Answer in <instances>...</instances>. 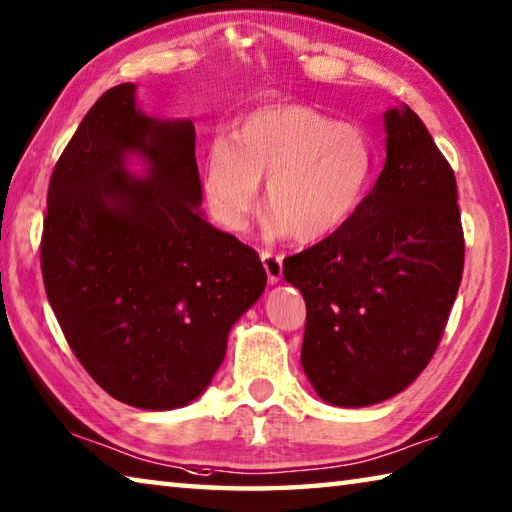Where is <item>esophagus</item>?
I'll return each instance as SVG.
<instances>
[{"instance_id": "1", "label": "esophagus", "mask_w": 512, "mask_h": 512, "mask_svg": "<svg viewBox=\"0 0 512 512\" xmlns=\"http://www.w3.org/2000/svg\"><path fill=\"white\" fill-rule=\"evenodd\" d=\"M262 264L266 268V275H268V282L277 284L282 280L284 275V257L271 253V250H262Z\"/></svg>"}]
</instances>
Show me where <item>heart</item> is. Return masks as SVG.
Masks as SVG:
<instances>
[{"instance_id":"1","label":"heart","mask_w":512,"mask_h":512,"mask_svg":"<svg viewBox=\"0 0 512 512\" xmlns=\"http://www.w3.org/2000/svg\"><path fill=\"white\" fill-rule=\"evenodd\" d=\"M374 167V145L360 127L311 107L271 105L241 118L232 141L215 138L201 174L212 217L224 228L246 226L266 181L277 228L297 241H318L356 215Z\"/></svg>"}]
</instances>
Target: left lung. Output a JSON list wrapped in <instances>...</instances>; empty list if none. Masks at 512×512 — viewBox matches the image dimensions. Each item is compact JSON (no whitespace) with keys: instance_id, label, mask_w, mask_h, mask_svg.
Wrapping results in <instances>:
<instances>
[{"instance_id":"obj_1","label":"left lung","mask_w":512,"mask_h":512,"mask_svg":"<svg viewBox=\"0 0 512 512\" xmlns=\"http://www.w3.org/2000/svg\"><path fill=\"white\" fill-rule=\"evenodd\" d=\"M387 159L345 226L284 259L306 302L302 367L322 401L374 405L432 360L463 275L457 179L414 111L385 114Z\"/></svg>"}]
</instances>
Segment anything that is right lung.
<instances>
[{
  "mask_svg": "<svg viewBox=\"0 0 512 512\" xmlns=\"http://www.w3.org/2000/svg\"><path fill=\"white\" fill-rule=\"evenodd\" d=\"M134 94L132 82L105 91L55 163L42 277L89 376L120 403L174 410L210 385L266 271L199 212L194 125L145 116ZM129 153L147 175L126 170Z\"/></svg>",
  "mask_w": 512,
  "mask_h": 512,
  "instance_id": "1",
  "label": "right lung"
}]
</instances>
